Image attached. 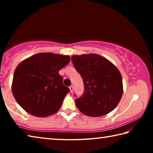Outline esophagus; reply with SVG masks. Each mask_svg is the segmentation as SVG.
Segmentation results:
<instances>
[{
    "mask_svg": "<svg viewBox=\"0 0 153 153\" xmlns=\"http://www.w3.org/2000/svg\"><path fill=\"white\" fill-rule=\"evenodd\" d=\"M69 90H70V92H72L74 91V86H69Z\"/></svg>",
    "mask_w": 153,
    "mask_h": 153,
    "instance_id": "34e87169",
    "label": "esophagus"
}]
</instances>
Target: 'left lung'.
<instances>
[{
    "label": "left lung",
    "instance_id": "1",
    "mask_svg": "<svg viewBox=\"0 0 153 153\" xmlns=\"http://www.w3.org/2000/svg\"><path fill=\"white\" fill-rule=\"evenodd\" d=\"M71 61L84 84V94L76 99L80 112L90 117H100L112 111L123 94L119 69L97 54L73 55Z\"/></svg>",
    "mask_w": 153,
    "mask_h": 153
}]
</instances>
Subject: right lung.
Returning a JSON list of instances; mask_svg holds the SVG:
<instances>
[{"label": "right lung", "mask_w": 153, "mask_h": 153, "mask_svg": "<svg viewBox=\"0 0 153 153\" xmlns=\"http://www.w3.org/2000/svg\"><path fill=\"white\" fill-rule=\"evenodd\" d=\"M69 61L68 55L40 53L21 62L14 71L11 88L18 104L38 117L57 112L70 92L59 71Z\"/></svg>", "instance_id": "1"}]
</instances>
